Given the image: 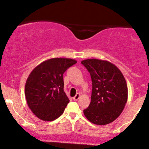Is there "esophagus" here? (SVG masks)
<instances>
[{"label": "esophagus", "instance_id": "obj_1", "mask_svg": "<svg viewBox=\"0 0 149 149\" xmlns=\"http://www.w3.org/2000/svg\"><path fill=\"white\" fill-rule=\"evenodd\" d=\"M80 93H77L76 95V96H75L74 97H73V100H78V99L80 98Z\"/></svg>", "mask_w": 149, "mask_h": 149}]
</instances>
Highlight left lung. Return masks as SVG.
Listing matches in <instances>:
<instances>
[{
  "label": "left lung",
  "instance_id": "1",
  "mask_svg": "<svg viewBox=\"0 0 149 149\" xmlns=\"http://www.w3.org/2000/svg\"><path fill=\"white\" fill-rule=\"evenodd\" d=\"M81 64L90 72L92 90L91 102L83 111L89 121L104 125L114 121L127 101V85L118 68L108 61L89 59Z\"/></svg>",
  "mask_w": 149,
  "mask_h": 149
}]
</instances>
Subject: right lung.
I'll list each match as a JSON object with an SVG mask.
<instances>
[{"instance_id": "1", "label": "right lung", "mask_w": 149, "mask_h": 149, "mask_svg": "<svg viewBox=\"0 0 149 149\" xmlns=\"http://www.w3.org/2000/svg\"><path fill=\"white\" fill-rule=\"evenodd\" d=\"M75 59L52 58L42 61L27 78L25 96L29 107L39 119L52 121L64 112L69 100L64 91L63 74Z\"/></svg>"}]
</instances>
